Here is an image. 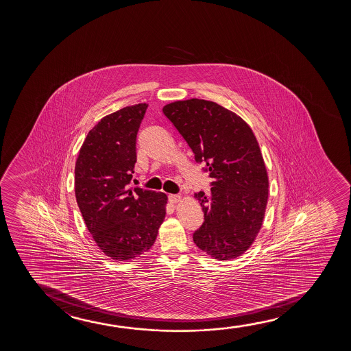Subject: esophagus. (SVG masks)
Wrapping results in <instances>:
<instances>
[{
	"instance_id": "esophagus-1",
	"label": "esophagus",
	"mask_w": 351,
	"mask_h": 351,
	"mask_svg": "<svg viewBox=\"0 0 351 351\" xmlns=\"http://www.w3.org/2000/svg\"><path fill=\"white\" fill-rule=\"evenodd\" d=\"M180 200H181V195L180 194H170L169 195V202H171V204H176Z\"/></svg>"
}]
</instances>
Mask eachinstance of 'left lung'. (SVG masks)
Instances as JSON below:
<instances>
[{
	"instance_id": "obj_1",
	"label": "left lung",
	"mask_w": 351,
	"mask_h": 351,
	"mask_svg": "<svg viewBox=\"0 0 351 351\" xmlns=\"http://www.w3.org/2000/svg\"><path fill=\"white\" fill-rule=\"evenodd\" d=\"M163 112L213 178L210 194H194L205 217L194 243L213 259L239 258L259 234L269 199L267 170L253 130L235 112L205 99L173 101Z\"/></svg>"
}]
</instances>
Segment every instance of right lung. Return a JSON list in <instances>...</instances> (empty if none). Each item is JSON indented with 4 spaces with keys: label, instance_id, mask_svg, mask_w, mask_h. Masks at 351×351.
<instances>
[{
    "label": "right lung",
    "instance_id": "1",
    "mask_svg": "<svg viewBox=\"0 0 351 351\" xmlns=\"http://www.w3.org/2000/svg\"><path fill=\"white\" fill-rule=\"evenodd\" d=\"M146 103L106 115L92 128L75 163V197L87 229L111 259H134L154 245L168 197L130 188L136 134Z\"/></svg>",
    "mask_w": 351,
    "mask_h": 351
}]
</instances>
